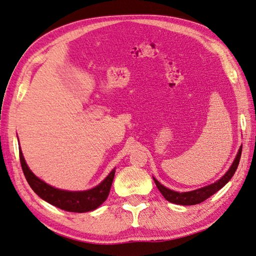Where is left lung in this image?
Masks as SVG:
<instances>
[{
	"mask_svg": "<svg viewBox=\"0 0 256 256\" xmlns=\"http://www.w3.org/2000/svg\"><path fill=\"white\" fill-rule=\"evenodd\" d=\"M241 154H242V146L241 148L238 149L236 157L234 159L230 169L226 171V174H224L221 179H218L216 182H214V184L200 188V189L189 191V192H176V191L168 189V188H166L164 186L161 184L158 180H156L154 178V184L157 186L159 191L161 192V194L164 196V199L168 200L171 203H176V204H181V206L199 204V203L206 200L208 198H210L211 196L214 194L216 192H218L221 188H223L228 181L231 180L233 174H236V171L238 169L240 159H241Z\"/></svg>",
	"mask_w": 256,
	"mask_h": 256,
	"instance_id": "1",
	"label": "left lung"
}]
</instances>
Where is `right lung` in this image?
Masks as SVG:
<instances>
[{"instance_id":"obj_1","label":"right lung","mask_w":256,"mask_h":256,"mask_svg":"<svg viewBox=\"0 0 256 256\" xmlns=\"http://www.w3.org/2000/svg\"><path fill=\"white\" fill-rule=\"evenodd\" d=\"M20 166L24 172V176L28 180L30 186L42 199L48 202L50 204L62 208L68 212H90L95 210L99 206L106 201L110 191V186L114 180V169L109 174L106 179L102 181L97 186L86 191H66L56 189L46 184L43 180L38 178L32 171L30 170L25 162L22 150L20 148Z\"/></svg>"}]
</instances>
